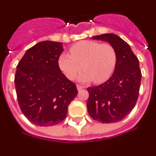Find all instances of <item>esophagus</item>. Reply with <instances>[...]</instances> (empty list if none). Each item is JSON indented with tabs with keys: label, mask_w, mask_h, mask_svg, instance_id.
Wrapping results in <instances>:
<instances>
[{
	"label": "esophagus",
	"mask_w": 156,
	"mask_h": 156,
	"mask_svg": "<svg viewBox=\"0 0 156 156\" xmlns=\"http://www.w3.org/2000/svg\"><path fill=\"white\" fill-rule=\"evenodd\" d=\"M85 87L84 86H82V85H77V90H80L81 89H83V88H84Z\"/></svg>",
	"instance_id": "34e87169"
}]
</instances>
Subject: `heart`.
Masks as SVG:
<instances>
[{
  "instance_id": "b5f03b06",
  "label": "heart",
  "mask_w": 156,
  "mask_h": 156,
  "mask_svg": "<svg viewBox=\"0 0 156 156\" xmlns=\"http://www.w3.org/2000/svg\"><path fill=\"white\" fill-rule=\"evenodd\" d=\"M69 54H62L58 66L68 79L73 80L81 68L84 69L79 80L101 83L109 78L115 69L117 54L109 44L94 41L78 42L70 48Z\"/></svg>"
}]
</instances>
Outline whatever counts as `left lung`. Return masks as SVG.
<instances>
[{"label": "left lung", "instance_id": "1", "mask_svg": "<svg viewBox=\"0 0 156 156\" xmlns=\"http://www.w3.org/2000/svg\"><path fill=\"white\" fill-rule=\"evenodd\" d=\"M92 38L109 43L116 51L117 62L108 80L87 88V112L92 119L102 123L117 122L124 119L137 102L141 80L139 61L127 43L115 34Z\"/></svg>", "mask_w": 156, "mask_h": 156}]
</instances>
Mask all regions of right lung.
Wrapping results in <instances>:
<instances>
[{"mask_svg":"<svg viewBox=\"0 0 156 156\" xmlns=\"http://www.w3.org/2000/svg\"><path fill=\"white\" fill-rule=\"evenodd\" d=\"M62 43L42 41L27 51L17 66L15 84L21 111L34 124L49 126L66 119L77 95L74 83L62 73Z\"/></svg>","mask_w":156,"mask_h":156,"instance_id":"add662e5","label":"right lung"}]
</instances>
